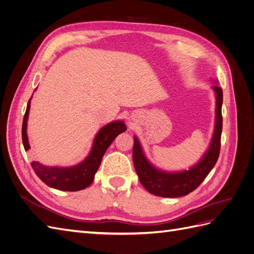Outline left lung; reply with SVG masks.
Instances as JSON below:
<instances>
[{"label": "left lung", "instance_id": "left-lung-1", "mask_svg": "<svg viewBox=\"0 0 254 254\" xmlns=\"http://www.w3.org/2000/svg\"><path fill=\"white\" fill-rule=\"evenodd\" d=\"M216 96V119H215V129L210 147L204 153L199 162L190 167L189 171L177 173H167L152 166L146 159L141 144L134 136V145L132 150V159L135 172L139 176L142 186L150 194L160 197H181L190 194L196 190L205 177L216 164L220 151V137L222 130V89L218 86H213Z\"/></svg>", "mask_w": 254, "mask_h": 254}]
</instances>
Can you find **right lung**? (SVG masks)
<instances>
[{
    "label": "right lung",
    "mask_w": 254,
    "mask_h": 254,
    "mask_svg": "<svg viewBox=\"0 0 254 254\" xmlns=\"http://www.w3.org/2000/svg\"><path fill=\"white\" fill-rule=\"evenodd\" d=\"M30 99H32V97H30ZM30 99L27 103L22 124V141L25 150L30 148L26 133ZM126 125L123 121H115L104 126L97 132L89 156L77 165L71 167L47 166L37 162V161H33L30 164H32L34 172L41 179V181L53 189L70 191L83 190L93 182L95 173L97 172L99 165H101L103 156L105 155L106 150L108 149L110 144L120 133L126 131Z\"/></svg>",
    "instance_id": "add662e5"
}]
</instances>
